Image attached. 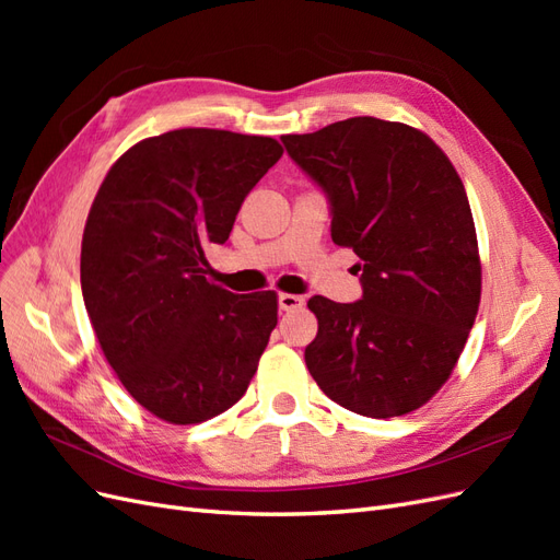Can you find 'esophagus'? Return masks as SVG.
<instances>
[{"mask_svg":"<svg viewBox=\"0 0 560 560\" xmlns=\"http://www.w3.org/2000/svg\"><path fill=\"white\" fill-rule=\"evenodd\" d=\"M303 301L301 296H296V294H280L278 296V306H280V311H296V308H301L303 306Z\"/></svg>","mask_w":560,"mask_h":560,"instance_id":"obj_1","label":"esophagus"}]
</instances>
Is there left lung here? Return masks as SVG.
Returning a JSON list of instances; mask_svg holds the SVG:
<instances>
[{
	"instance_id": "left-lung-1",
	"label": "left lung",
	"mask_w": 560,
	"mask_h": 560,
	"mask_svg": "<svg viewBox=\"0 0 560 560\" xmlns=\"http://www.w3.org/2000/svg\"><path fill=\"white\" fill-rule=\"evenodd\" d=\"M282 144L325 191L331 241L352 247L362 273L360 301H308L311 376L348 411L411 413L448 381L479 311L465 186L425 132L374 116L284 135Z\"/></svg>"
}]
</instances>
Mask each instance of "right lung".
Instances as JSON below:
<instances>
[{
	"mask_svg": "<svg viewBox=\"0 0 560 560\" xmlns=\"http://www.w3.org/2000/svg\"><path fill=\"white\" fill-rule=\"evenodd\" d=\"M282 156L273 138L182 128L130 147L93 200L81 292L118 381L175 425L238 401L278 325L276 292L208 280L245 196Z\"/></svg>",
	"mask_w": 560,
	"mask_h": 560,
	"instance_id": "obj_1",
	"label": "right lung"
}]
</instances>
